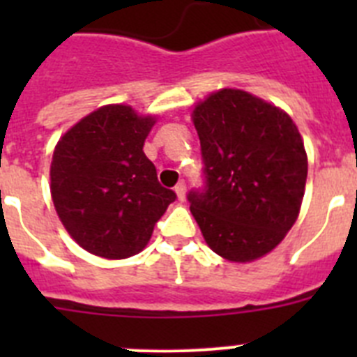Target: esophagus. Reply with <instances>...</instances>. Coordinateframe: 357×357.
Returning <instances> with one entry per match:
<instances>
[{"mask_svg": "<svg viewBox=\"0 0 357 357\" xmlns=\"http://www.w3.org/2000/svg\"><path fill=\"white\" fill-rule=\"evenodd\" d=\"M175 193H176V197H178V200L184 202V198H185V182L184 181L178 182V184L175 185Z\"/></svg>", "mask_w": 357, "mask_h": 357, "instance_id": "1", "label": "esophagus"}]
</instances>
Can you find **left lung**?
<instances>
[{
	"label": "left lung",
	"instance_id": "obj_1",
	"mask_svg": "<svg viewBox=\"0 0 357 357\" xmlns=\"http://www.w3.org/2000/svg\"><path fill=\"white\" fill-rule=\"evenodd\" d=\"M204 185L188 193L207 245L234 263L254 261L293 227L307 178L298 128L286 112L239 89L195 107Z\"/></svg>",
	"mask_w": 357,
	"mask_h": 357
}]
</instances>
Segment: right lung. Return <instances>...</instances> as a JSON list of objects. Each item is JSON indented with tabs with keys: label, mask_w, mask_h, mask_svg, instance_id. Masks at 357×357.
<instances>
[{
	"label": "right lung",
	"mask_w": 357,
	"mask_h": 357,
	"mask_svg": "<svg viewBox=\"0 0 357 357\" xmlns=\"http://www.w3.org/2000/svg\"><path fill=\"white\" fill-rule=\"evenodd\" d=\"M153 123L127 105H107L66 132L53 151L56 214L91 254L105 259L135 255L175 202V191L159 184L143 151Z\"/></svg>",
	"instance_id": "1"
}]
</instances>
